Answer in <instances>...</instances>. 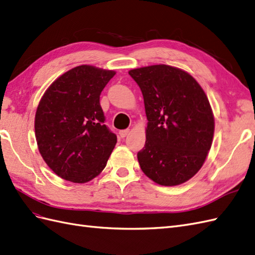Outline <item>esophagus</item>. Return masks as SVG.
Here are the masks:
<instances>
[{
  "label": "esophagus",
  "mask_w": 255,
  "mask_h": 255,
  "mask_svg": "<svg viewBox=\"0 0 255 255\" xmlns=\"http://www.w3.org/2000/svg\"><path fill=\"white\" fill-rule=\"evenodd\" d=\"M130 132V130L129 129H124V130H121L120 131V135H121V138H126V136L128 135V133Z\"/></svg>",
  "instance_id": "obj_1"
}]
</instances>
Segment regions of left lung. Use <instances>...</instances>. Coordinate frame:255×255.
Here are the masks:
<instances>
[{
    "mask_svg": "<svg viewBox=\"0 0 255 255\" xmlns=\"http://www.w3.org/2000/svg\"><path fill=\"white\" fill-rule=\"evenodd\" d=\"M144 99L142 171L155 183L174 186L199 171L210 151L214 117L204 89L187 72L167 64L129 71Z\"/></svg>",
    "mask_w": 255,
    "mask_h": 255,
    "instance_id": "left-lung-1",
    "label": "left lung"
}]
</instances>
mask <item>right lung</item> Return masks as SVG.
Listing matches in <instances>:
<instances>
[{"mask_svg": "<svg viewBox=\"0 0 255 255\" xmlns=\"http://www.w3.org/2000/svg\"><path fill=\"white\" fill-rule=\"evenodd\" d=\"M114 75L112 70L78 65L58 77L38 103V151L61 179L86 183L107 166L117 138L104 125L100 95Z\"/></svg>", "mask_w": 255, "mask_h": 255, "instance_id": "right-lung-1", "label": "right lung"}]
</instances>
